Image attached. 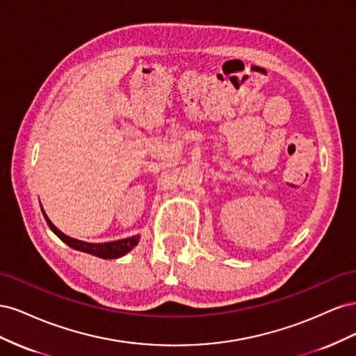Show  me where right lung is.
<instances>
[{"instance_id": "1", "label": "right lung", "mask_w": 356, "mask_h": 356, "mask_svg": "<svg viewBox=\"0 0 356 356\" xmlns=\"http://www.w3.org/2000/svg\"><path fill=\"white\" fill-rule=\"evenodd\" d=\"M42 211V208H41ZM42 215H44V218L49 224V227L51 229V232L55 233L58 238L65 242L68 246L74 248V250L77 251H83V252H88L92 255H96L99 258H118L124 254H127L129 251L132 250L134 246H136L138 241H139V236H132V238H127V239H122V241H115V242H106V243H88V242H83V241H77V239H72L70 236L63 234L59 229H56L55 225L51 224V221L47 218L46 212L42 211Z\"/></svg>"}]
</instances>
